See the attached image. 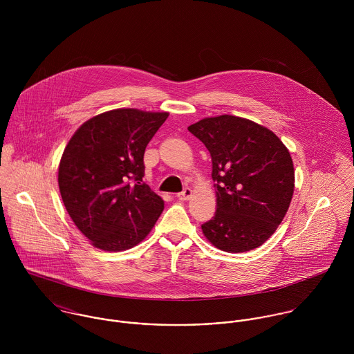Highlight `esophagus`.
Returning a JSON list of instances; mask_svg holds the SVG:
<instances>
[{
  "label": "esophagus",
  "mask_w": 354,
  "mask_h": 354,
  "mask_svg": "<svg viewBox=\"0 0 354 354\" xmlns=\"http://www.w3.org/2000/svg\"><path fill=\"white\" fill-rule=\"evenodd\" d=\"M191 195H192V189H191V188H185L183 192H180V194L177 195V198H178L180 201H188V199L191 198Z\"/></svg>",
  "instance_id": "esophagus-1"
}]
</instances>
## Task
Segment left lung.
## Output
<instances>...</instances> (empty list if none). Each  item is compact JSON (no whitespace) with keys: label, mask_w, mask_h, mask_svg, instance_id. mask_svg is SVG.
<instances>
[{"label":"left lung","mask_w":354,"mask_h":354,"mask_svg":"<svg viewBox=\"0 0 354 354\" xmlns=\"http://www.w3.org/2000/svg\"><path fill=\"white\" fill-rule=\"evenodd\" d=\"M188 131L212 160L216 212L202 229L225 252H247L267 241L282 222L295 191L285 145L270 129L241 117L204 118Z\"/></svg>","instance_id":"left-lung-1"}]
</instances>
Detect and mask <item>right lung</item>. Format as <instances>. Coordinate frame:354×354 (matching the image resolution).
I'll list each match as a JSON object with an SVG mask.
<instances>
[{
    "instance_id": "1",
    "label": "right lung",
    "mask_w": 354,
    "mask_h": 354,
    "mask_svg": "<svg viewBox=\"0 0 354 354\" xmlns=\"http://www.w3.org/2000/svg\"><path fill=\"white\" fill-rule=\"evenodd\" d=\"M167 113L117 109L84 122L65 147L58 187L64 205L94 247L125 251L139 244L163 211L143 181L145 151Z\"/></svg>"
}]
</instances>
